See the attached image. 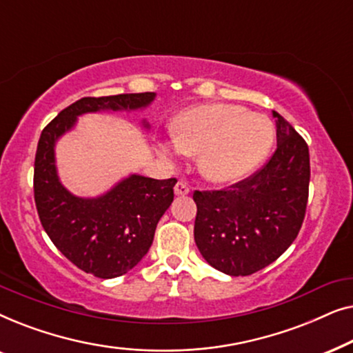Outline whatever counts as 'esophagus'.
<instances>
[{"label": "esophagus", "instance_id": "1", "mask_svg": "<svg viewBox=\"0 0 353 353\" xmlns=\"http://www.w3.org/2000/svg\"><path fill=\"white\" fill-rule=\"evenodd\" d=\"M175 194L176 196H186L190 194V186L185 181H178L175 185Z\"/></svg>", "mask_w": 353, "mask_h": 353}]
</instances>
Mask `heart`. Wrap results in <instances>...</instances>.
Returning a JSON list of instances; mask_svg holds the SVG:
<instances>
[{
	"instance_id": "heart-1",
	"label": "heart",
	"mask_w": 353,
	"mask_h": 353,
	"mask_svg": "<svg viewBox=\"0 0 353 353\" xmlns=\"http://www.w3.org/2000/svg\"><path fill=\"white\" fill-rule=\"evenodd\" d=\"M172 139L159 141L167 157L197 154V170L215 185H233L249 176L268 156L274 132L262 114L238 104H199L172 122Z\"/></svg>"
}]
</instances>
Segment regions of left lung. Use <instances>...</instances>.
I'll return each instance as SVG.
<instances>
[{"label": "left lung", "mask_w": 353, "mask_h": 353, "mask_svg": "<svg viewBox=\"0 0 353 353\" xmlns=\"http://www.w3.org/2000/svg\"><path fill=\"white\" fill-rule=\"evenodd\" d=\"M276 119V151L262 170L223 191H194V241L205 262L248 276L274 262L297 238L305 216L310 156L286 119Z\"/></svg>", "instance_id": "1"}]
</instances>
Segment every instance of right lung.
Segmentation results:
<instances>
[{"label":"right lung","instance_id":"add662e5","mask_svg":"<svg viewBox=\"0 0 353 353\" xmlns=\"http://www.w3.org/2000/svg\"><path fill=\"white\" fill-rule=\"evenodd\" d=\"M154 99L156 93L81 98L61 110L38 141L33 191L43 228L72 263L98 278L122 276L141 262L159 220L172 204L176 180L130 173L103 194L75 196L57 173L56 143L72 132L80 115L144 110ZM141 125L149 130L146 119Z\"/></svg>","mask_w":353,"mask_h":353}]
</instances>
